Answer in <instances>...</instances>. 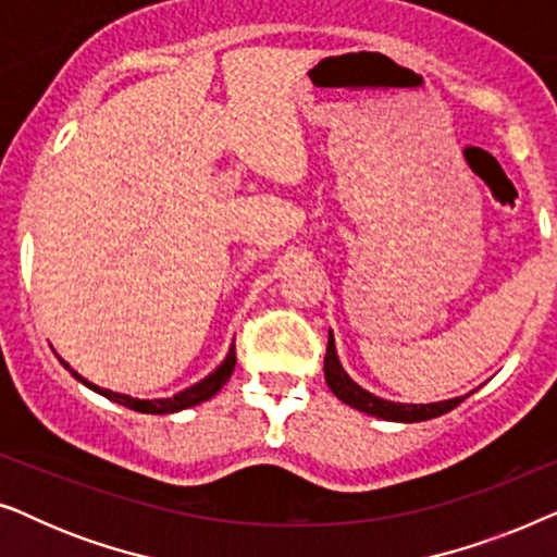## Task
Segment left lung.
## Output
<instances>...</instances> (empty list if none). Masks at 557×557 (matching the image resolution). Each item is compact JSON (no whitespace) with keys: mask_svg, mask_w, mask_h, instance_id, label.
Returning a JSON list of instances; mask_svg holds the SVG:
<instances>
[{"mask_svg":"<svg viewBox=\"0 0 557 557\" xmlns=\"http://www.w3.org/2000/svg\"><path fill=\"white\" fill-rule=\"evenodd\" d=\"M324 380L330 385V391L337 395L342 403L352 406L362 413L385 418V421H403V423H416V421H429V418L444 416L448 410H454L463 398H451L441 403H425V406H416V403H391L377 398L355 383L352 377L342 370L337 360V349H334V337L330 332V342H326V357H324Z\"/></svg>","mask_w":557,"mask_h":557,"instance_id":"left-lung-1","label":"left lung"}]
</instances>
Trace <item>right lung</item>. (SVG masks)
I'll return each mask as SVG.
<instances>
[{"label": "right lung", "mask_w": 557, "mask_h": 557, "mask_svg": "<svg viewBox=\"0 0 557 557\" xmlns=\"http://www.w3.org/2000/svg\"><path fill=\"white\" fill-rule=\"evenodd\" d=\"M235 362H238V357H235V345H233V349H231V352H227V357H225V362L220 364V368H218L215 372H210L208 377L200 380V383L193 385V387H187V391L172 395V398H159V400H139V398H132V395H121V393L106 391V387H98V385H94V383H88V380H83L81 375H75V372H73V375L78 377L83 385H88L90 391L101 393L103 398H109V400H113V403H121V406H126V408H132V410H139V413H177V410L193 408V406H197V403L212 398V395H215V393L220 391V387H223V385L227 383V380H231L233 370H235ZM63 364H65V362H63ZM65 368H67V364H65Z\"/></svg>", "instance_id": "right-lung-1"}]
</instances>
